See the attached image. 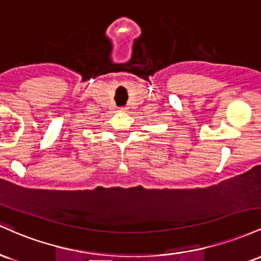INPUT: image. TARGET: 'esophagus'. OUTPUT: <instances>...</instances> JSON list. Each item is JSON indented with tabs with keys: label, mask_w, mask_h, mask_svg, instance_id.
I'll return each mask as SVG.
<instances>
[{
	"label": "esophagus",
	"mask_w": 261,
	"mask_h": 261,
	"mask_svg": "<svg viewBox=\"0 0 261 261\" xmlns=\"http://www.w3.org/2000/svg\"><path fill=\"white\" fill-rule=\"evenodd\" d=\"M125 110H127V108H125V107H121V108H119V111H121V112H124Z\"/></svg>",
	"instance_id": "34e87169"
}]
</instances>
